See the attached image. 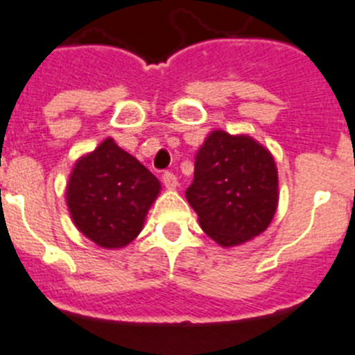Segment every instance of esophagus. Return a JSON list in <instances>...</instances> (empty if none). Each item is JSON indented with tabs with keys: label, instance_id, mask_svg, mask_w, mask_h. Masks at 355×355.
I'll list each match as a JSON object with an SVG mask.
<instances>
[{
	"label": "esophagus",
	"instance_id": "1",
	"mask_svg": "<svg viewBox=\"0 0 355 355\" xmlns=\"http://www.w3.org/2000/svg\"><path fill=\"white\" fill-rule=\"evenodd\" d=\"M162 182H164L166 189H170V191L177 189L178 180H177V177H175L173 173H170V171H166V173L162 175Z\"/></svg>",
	"mask_w": 355,
	"mask_h": 355
}]
</instances>
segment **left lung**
<instances>
[{
    "label": "left lung",
    "instance_id": "left-lung-1",
    "mask_svg": "<svg viewBox=\"0 0 355 355\" xmlns=\"http://www.w3.org/2000/svg\"><path fill=\"white\" fill-rule=\"evenodd\" d=\"M185 198L201 230L223 248L251 241L277 209L272 154L251 136L212 130L194 159V180Z\"/></svg>",
    "mask_w": 355,
    "mask_h": 355
}]
</instances>
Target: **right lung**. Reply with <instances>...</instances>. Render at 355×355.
Returning a JSON list of instances; mask_svg holds the SVG:
<instances>
[{"instance_id":"obj_1","label":"right lung","mask_w":355,"mask_h":355,"mask_svg":"<svg viewBox=\"0 0 355 355\" xmlns=\"http://www.w3.org/2000/svg\"><path fill=\"white\" fill-rule=\"evenodd\" d=\"M161 182L111 138L76 161L67 207L79 232L101 248H125L138 237Z\"/></svg>"}]
</instances>
